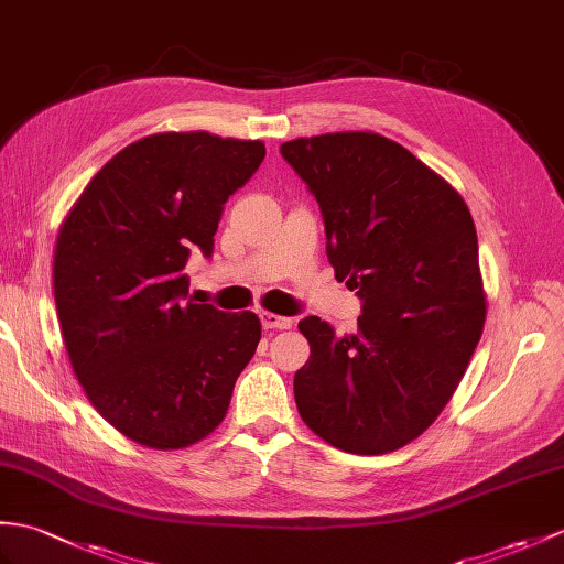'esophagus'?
I'll return each instance as SVG.
<instances>
[{"instance_id": "obj_1", "label": "esophagus", "mask_w": 564, "mask_h": 564, "mask_svg": "<svg viewBox=\"0 0 564 564\" xmlns=\"http://www.w3.org/2000/svg\"><path fill=\"white\" fill-rule=\"evenodd\" d=\"M261 324H264V329H291L293 319L291 317H281V314H273V312H261Z\"/></svg>"}]
</instances>
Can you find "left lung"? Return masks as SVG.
<instances>
[{
    "label": "left lung",
    "instance_id": "8db88e82",
    "mask_svg": "<svg viewBox=\"0 0 564 564\" xmlns=\"http://www.w3.org/2000/svg\"><path fill=\"white\" fill-rule=\"evenodd\" d=\"M281 155L319 202L326 257L362 300L358 332L297 329L300 417L350 454L401 449L454 397L486 324L476 226L462 194L375 132L293 139Z\"/></svg>",
    "mask_w": 564,
    "mask_h": 564
}]
</instances>
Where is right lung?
Instances as JSON below:
<instances>
[{"mask_svg":"<svg viewBox=\"0 0 564 564\" xmlns=\"http://www.w3.org/2000/svg\"><path fill=\"white\" fill-rule=\"evenodd\" d=\"M261 141L165 132L105 163L64 218L52 285L64 348L94 409L151 449L204 440L261 338L254 312L185 303L187 257L214 252L223 204Z\"/></svg>","mask_w":564,"mask_h":564,"instance_id":"right-lung-1","label":"right lung"}]
</instances>
